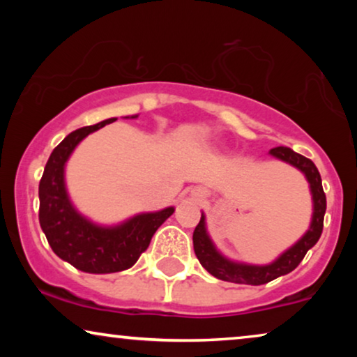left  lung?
I'll return each instance as SVG.
<instances>
[{
    "label": "left lung",
    "mask_w": 357,
    "mask_h": 357,
    "mask_svg": "<svg viewBox=\"0 0 357 357\" xmlns=\"http://www.w3.org/2000/svg\"><path fill=\"white\" fill-rule=\"evenodd\" d=\"M270 154L275 155L276 159L284 160V162L299 169L301 172L305 175L307 182L310 183L312 202H314V214H312L309 231L302 236L301 241H297L291 248H287L280 258H276V260L270 263V265H247V263L227 260L226 257H222L221 253L218 252V248L214 247L213 241L208 236L206 218H204V214L202 213V219H199L198 226L195 227L193 232L195 255H197L204 270L211 273V275L214 278H218V280L237 282V284H266V282L276 280V278H280L282 275H287V273H291L294 268L299 266L302 258L305 257L309 248H312L317 242H319L321 231H324L326 197L324 187H321V177L319 174V169L315 167V164L312 162L310 159L294 153L291 148H284V146L271 149Z\"/></svg>",
    "instance_id": "left-lung-1"
}]
</instances>
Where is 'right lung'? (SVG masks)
Instances as JSON below:
<instances>
[{"label":"right lung","instance_id":"right-lung-1","mask_svg":"<svg viewBox=\"0 0 357 357\" xmlns=\"http://www.w3.org/2000/svg\"><path fill=\"white\" fill-rule=\"evenodd\" d=\"M114 121L115 119L104 120L68 135L48 158L38 185V221L52 250L77 270L94 275L123 271L133 266L149 247L154 232L175 211L170 206L162 211L138 214L119 226L104 227L81 216L73 206L65 185L66 160L87 135Z\"/></svg>","mask_w":357,"mask_h":357}]
</instances>
